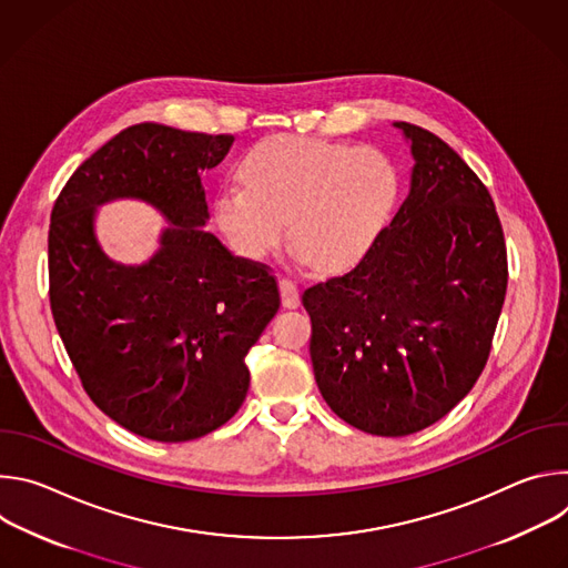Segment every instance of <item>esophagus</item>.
Returning <instances> with one entry per match:
<instances>
[{
	"mask_svg": "<svg viewBox=\"0 0 568 568\" xmlns=\"http://www.w3.org/2000/svg\"><path fill=\"white\" fill-rule=\"evenodd\" d=\"M278 285H281L283 305L290 307V310L298 307V303H301V290H298L296 281H292V278H287V276H281V278H278Z\"/></svg>",
	"mask_w": 568,
	"mask_h": 568,
	"instance_id": "1",
	"label": "esophagus"
}]
</instances>
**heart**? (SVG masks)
Here are the masks:
<instances>
[{
	"instance_id": "b5f03b06",
	"label": "heart",
	"mask_w": 568,
	"mask_h": 568,
	"mask_svg": "<svg viewBox=\"0 0 568 568\" xmlns=\"http://www.w3.org/2000/svg\"><path fill=\"white\" fill-rule=\"evenodd\" d=\"M242 184L222 186L215 220L233 247L250 258L272 254L285 237L318 272L359 263L386 226L397 173L375 148L274 134L247 150Z\"/></svg>"
}]
</instances>
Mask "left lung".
I'll return each instance as SVG.
<instances>
[{"label":"left lung","mask_w":568,"mask_h":568,"mask_svg":"<svg viewBox=\"0 0 568 568\" xmlns=\"http://www.w3.org/2000/svg\"><path fill=\"white\" fill-rule=\"evenodd\" d=\"M395 128L412 141V193L351 272L301 296L323 399L375 436L416 434L469 393L508 287L490 191L434 132Z\"/></svg>","instance_id":"8db88e82"}]
</instances>
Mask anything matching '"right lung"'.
I'll return each mask as SVG.
<instances>
[{
	"label": "right lung",
	"mask_w": 568,
	"mask_h": 568,
	"mask_svg": "<svg viewBox=\"0 0 568 568\" xmlns=\"http://www.w3.org/2000/svg\"><path fill=\"white\" fill-rule=\"evenodd\" d=\"M231 143V134L130 125L73 171L51 211L58 335L97 407L150 440L206 436L240 409L245 357L281 307L272 270L202 229V173ZM114 196H141L174 224L148 266H116L98 247L93 211Z\"/></svg>",
	"instance_id": "add662e5"
}]
</instances>
